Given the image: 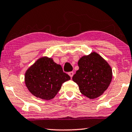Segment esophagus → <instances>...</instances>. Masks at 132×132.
Returning a JSON list of instances; mask_svg holds the SVG:
<instances>
[{
    "label": "esophagus",
    "mask_w": 132,
    "mask_h": 132,
    "mask_svg": "<svg viewBox=\"0 0 132 132\" xmlns=\"http://www.w3.org/2000/svg\"><path fill=\"white\" fill-rule=\"evenodd\" d=\"M68 74H69V75L71 78H72V76H73V72H69V73H68Z\"/></svg>",
    "instance_id": "esophagus-1"
}]
</instances>
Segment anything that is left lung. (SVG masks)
Here are the masks:
<instances>
[{
	"label": "left lung",
	"mask_w": 132,
	"mask_h": 132,
	"mask_svg": "<svg viewBox=\"0 0 132 132\" xmlns=\"http://www.w3.org/2000/svg\"><path fill=\"white\" fill-rule=\"evenodd\" d=\"M78 64L79 70L72 79L78 85L80 92L89 99L101 96L111 82V66L96 52L82 56Z\"/></svg>",
	"instance_id": "obj_1"
}]
</instances>
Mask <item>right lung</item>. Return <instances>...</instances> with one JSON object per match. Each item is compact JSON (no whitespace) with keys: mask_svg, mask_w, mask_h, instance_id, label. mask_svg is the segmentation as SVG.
<instances>
[{"mask_svg":"<svg viewBox=\"0 0 132 132\" xmlns=\"http://www.w3.org/2000/svg\"><path fill=\"white\" fill-rule=\"evenodd\" d=\"M70 79L62 66L53 59L42 57L27 69L25 83L29 91L37 98L53 99L59 91L62 84Z\"/></svg>","mask_w":132,"mask_h":132,"instance_id":"right-lung-1","label":"right lung"}]
</instances>
